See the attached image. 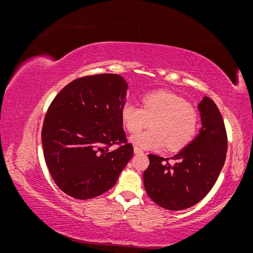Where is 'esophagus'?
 I'll list each match as a JSON object with an SVG mask.
<instances>
[{"mask_svg": "<svg viewBox=\"0 0 253 253\" xmlns=\"http://www.w3.org/2000/svg\"><path fill=\"white\" fill-rule=\"evenodd\" d=\"M134 153H135V154H136V155H139V154H142V153H143V152H142V151H141V150H140L139 148H137V147H135V148H134Z\"/></svg>", "mask_w": 253, "mask_h": 253, "instance_id": "esophagus-1", "label": "esophagus"}]
</instances>
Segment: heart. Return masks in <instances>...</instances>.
<instances>
[{"label": "heart", "instance_id": "heart-1", "mask_svg": "<svg viewBox=\"0 0 253 253\" xmlns=\"http://www.w3.org/2000/svg\"><path fill=\"white\" fill-rule=\"evenodd\" d=\"M121 119L128 132L136 133L149 125L148 131L133 135L129 140L145 150L182 149L193 139L197 115L182 98L169 91H154L142 97V108L132 101L121 106Z\"/></svg>", "mask_w": 253, "mask_h": 253}]
</instances>
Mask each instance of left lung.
<instances>
[{
    "label": "left lung",
    "instance_id": "obj_1",
    "mask_svg": "<svg viewBox=\"0 0 253 253\" xmlns=\"http://www.w3.org/2000/svg\"><path fill=\"white\" fill-rule=\"evenodd\" d=\"M202 127L185 149L169 158L149 155L150 165L143 172L145 192L165 209L190 208L210 192L223 169L227 153V134L216 104L204 97L197 105Z\"/></svg>",
    "mask_w": 253,
    "mask_h": 253
}]
</instances>
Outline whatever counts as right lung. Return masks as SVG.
Instances as JSON below:
<instances>
[{
    "label": "right lung",
    "mask_w": 253,
    "mask_h": 253,
    "mask_svg": "<svg viewBox=\"0 0 253 253\" xmlns=\"http://www.w3.org/2000/svg\"><path fill=\"white\" fill-rule=\"evenodd\" d=\"M126 89L119 75L86 76L68 83L49 105L42 127L43 154L52 179L67 195H101L132 158L120 115Z\"/></svg>",
    "instance_id": "add662e5"
}]
</instances>
